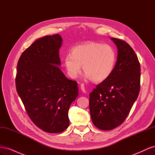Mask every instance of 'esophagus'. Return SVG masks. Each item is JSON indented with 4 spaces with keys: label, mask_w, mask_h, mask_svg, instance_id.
I'll return each mask as SVG.
<instances>
[{
    "label": "esophagus",
    "mask_w": 155,
    "mask_h": 155,
    "mask_svg": "<svg viewBox=\"0 0 155 155\" xmlns=\"http://www.w3.org/2000/svg\"><path fill=\"white\" fill-rule=\"evenodd\" d=\"M80 88H81V90L82 91V92H86V90H85V85H84V84H81V85H80Z\"/></svg>",
    "instance_id": "1"
}]
</instances>
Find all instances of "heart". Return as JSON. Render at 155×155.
<instances>
[{"label":"heart","mask_w":155,"mask_h":155,"mask_svg":"<svg viewBox=\"0 0 155 155\" xmlns=\"http://www.w3.org/2000/svg\"><path fill=\"white\" fill-rule=\"evenodd\" d=\"M116 61L114 49L109 45L87 42L72 49V54L64 58V64L70 77L76 78L81 72L86 78L95 82H101L112 73Z\"/></svg>","instance_id":"b5f03b06"}]
</instances>
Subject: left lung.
Segmentation results:
<instances>
[{"mask_svg": "<svg viewBox=\"0 0 155 155\" xmlns=\"http://www.w3.org/2000/svg\"><path fill=\"white\" fill-rule=\"evenodd\" d=\"M118 58L110 76L90 93L89 108L96 127L109 130L125 121L140 89V64L137 54L125 41L111 38Z\"/></svg>", "mask_w": 155, "mask_h": 155, "instance_id": "1", "label": "left lung"}]
</instances>
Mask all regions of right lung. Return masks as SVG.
<instances>
[{
    "mask_svg": "<svg viewBox=\"0 0 155 155\" xmlns=\"http://www.w3.org/2000/svg\"><path fill=\"white\" fill-rule=\"evenodd\" d=\"M62 41L58 34L41 37L23 51L17 63L18 94L33 122L49 133L68 127L69 108L78 95L77 82L59 67Z\"/></svg>",
    "mask_w": 155,
    "mask_h": 155,
    "instance_id": "add662e5",
    "label": "right lung"
}]
</instances>
